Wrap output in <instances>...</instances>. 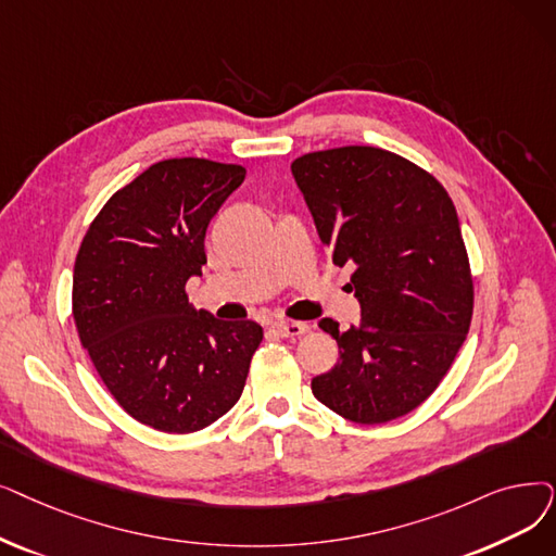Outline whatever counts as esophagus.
Masks as SVG:
<instances>
[{
    "label": "esophagus",
    "instance_id": "34e87169",
    "mask_svg": "<svg viewBox=\"0 0 556 556\" xmlns=\"http://www.w3.org/2000/svg\"><path fill=\"white\" fill-rule=\"evenodd\" d=\"M273 329L281 336V338H298L304 336L311 327L306 323H298V320H286V323H275Z\"/></svg>",
    "mask_w": 556,
    "mask_h": 556
}]
</instances>
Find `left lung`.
<instances>
[{
  "instance_id": "8db88e82",
  "label": "left lung",
  "mask_w": 556,
  "mask_h": 556,
  "mask_svg": "<svg viewBox=\"0 0 556 556\" xmlns=\"http://www.w3.org/2000/svg\"><path fill=\"white\" fill-rule=\"evenodd\" d=\"M336 265H354L361 323L341 331L338 364L311 391L338 416L379 425L422 404L464 345L472 277L456 208L416 163L379 148H336L291 165Z\"/></svg>"
}]
</instances>
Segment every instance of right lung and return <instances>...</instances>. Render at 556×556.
Masks as SVG:
<instances>
[{"instance_id":"obj_1","label":"right lung","mask_w":556,"mask_h":556,"mask_svg":"<svg viewBox=\"0 0 556 556\" xmlns=\"http://www.w3.org/2000/svg\"><path fill=\"white\" fill-rule=\"evenodd\" d=\"M245 167L167 159L117 190L88 227L72 277L81 345L138 422L190 433L225 416L245 389L263 329L188 304L211 218Z\"/></svg>"}]
</instances>
